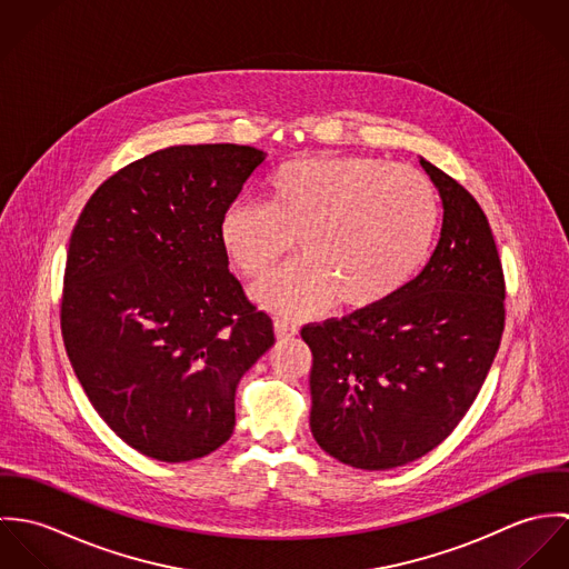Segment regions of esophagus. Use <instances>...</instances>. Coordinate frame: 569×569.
I'll list each match as a JSON object with an SVG mask.
<instances>
[{"instance_id": "34e87169", "label": "esophagus", "mask_w": 569, "mask_h": 569, "mask_svg": "<svg viewBox=\"0 0 569 569\" xmlns=\"http://www.w3.org/2000/svg\"><path fill=\"white\" fill-rule=\"evenodd\" d=\"M273 330H276V337L282 341V339H289V337H296L298 335V328L293 325H289V322H282V320H276V325H273Z\"/></svg>"}]
</instances>
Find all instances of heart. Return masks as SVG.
Listing matches in <instances>:
<instances>
[{
	"label": "heart",
	"mask_w": 569,
	"mask_h": 569,
	"mask_svg": "<svg viewBox=\"0 0 569 569\" xmlns=\"http://www.w3.org/2000/svg\"><path fill=\"white\" fill-rule=\"evenodd\" d=\"M264 203L237 201L221 243L247 278H264L293 247L302 258L253 289L284 320L325 313L337 300L368 309L403 289L438 223V197L416 168L359 156H307L278 166Z\"/></svg>",
	"instance_id": "1"
}]
</instances>
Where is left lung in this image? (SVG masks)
I'll return each mask as SVG.
<instances>
[{
    "label": "left lung",
    "mask_w": 569,
    "mask_h": 569,
    "mask_svg": "<svg viewBox=\"0 0 569 569\" xmlns=\"http://www.w3.org/2000/svg\"><path fill=\"white\" fill-rule=\"evenodd\" d=\"M442 201L427 264L381 305L302 328L311 431L335 460L386 471L438 447L473 406L503 332V271L487 214L420 158Z\"/></svg>",
    "instance_id": "1"
}]
</instances>
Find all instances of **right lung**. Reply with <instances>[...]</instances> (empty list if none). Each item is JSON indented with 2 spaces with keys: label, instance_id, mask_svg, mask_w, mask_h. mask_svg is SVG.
I'll return each mask as SVG.
<instances>
[{
  "label": "right lung",
  "instance_id": "1",
  "mask_svg": "<svg viewBox=\"0 0 569 569\" xmlns=\"http://www.w3.org/2000/svg\"><path fill=\"white\" fill-rule=\"evenodd\" d=\"M264 158L239 144L168 147L111 174L74 226L68 357L100 418L153 460L228 442L237 386L276 341L221 243L223 212Z\"/></svg>",
  "mask_w": 569,
  "mask_h": 569
}]
</instances>
